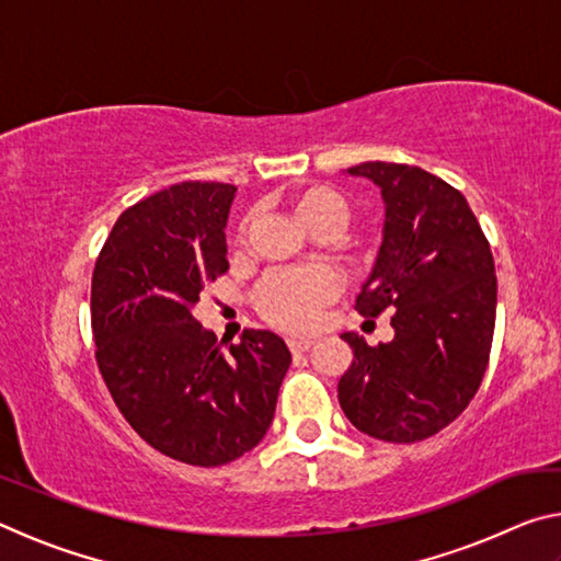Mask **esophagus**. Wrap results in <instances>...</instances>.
Returning a JSON list of instances; mask_svg holds the SVG:
<instances>
[{
	"mask_svg": "<svg viewBox=\"0 0 561 561\" xmlns=\"http://www.w3.org/2000/svg\"><path fill=\"white\" fill-rule=\"evenodd\" d=\"M287 346L291 354H304V351H309L311 346H314V341L311 339H289Z\"/></svg>",
	"mask_w": 561,
	"mask_h": 561,
	"instance_id": "esophagus-1",
	"label": "esophagus"
}]
</instances>
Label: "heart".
<instances>
[{"instance_id": "obj_1", "label": "heart", "mask_w": 561, "mask_h": 561, "mask_svg": "<svg viewBox=\"0 0 561 561\" xmlns=\"http://www.w3.org/2000/svg\"><path fill=\"white\" fill-rule=\"evenodd\" d=\"M291 207L299 222L311 232L331 237L341 232L351 217V203L341 190L331 185H307L291 195ZM252 217L237 227V244L247 242ZM360 254H371V247L358 242ZM339 294V279L329 270L299 267L270 272L252 291V304L267 324L282 331H309L317 327L321 309Z\"/></svg>"}]
</instances>
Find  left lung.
Segmentation results:
<instances>
[{
    "label": "left lung",
    "mask_w": 561,
    "mask_h": 561,
    "mask_svg": "<svg viewBox=\"0 0 561 561\" xmlns=\"http://www.w3.org/2000/svg\"><path fill=\"white\" fill-rule=\"evenodd\" d=\"M381 187L383 244L356 297L360 317L391 314L393 341L341 339L354 360L339 403L360 433L386 443L425 440L478 393L495 334L497 277L490 242L460 190L403 163L348 168Z\"/></svg>",
    "instance_id": "8db88e82"
}]
</instances>
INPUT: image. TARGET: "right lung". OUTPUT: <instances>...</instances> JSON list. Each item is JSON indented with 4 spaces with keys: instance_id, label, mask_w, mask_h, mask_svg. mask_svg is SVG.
I'll list each match as a JSON object with an SVG mask.
<instances>
[{
    "instance_id": "obj_1",
    "label": "right lung",
    "mask_w": 561,
    "mask_h": 561,
    "mask_svg": "<svg viewBox=\"0 0 561 561\" xmlns=\"http://www.w3.org/2000/svg\"><path fill=\"white\" fill-rule=\"evenodd\" d=\"M234 190L187 180L128 207L91 277L96 364L111 398L148 445L201 468L264 438L291 364L272 331L244 329L240 344L222 346L193 317L205 284L230 267Z\"/></svg>"
}]
</instances>
